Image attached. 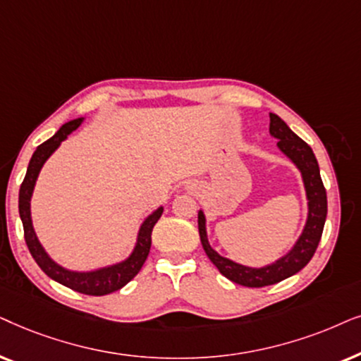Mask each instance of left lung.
I'll use <instances>...</instances> for the list:
<instances>
[{
  "label": "left lung",
  "mask_w": 361,
  "mask_h": 361,
  "mask_svg": "<svg viewBox=\"0 0 361 361\" xmlns=\"http://www.w3.org/2000/svg\"><path fill=\"white\" fill-rule=\"evenodd\" d=\"M271 125H269V133L277 138V148L289 160L294 163L297 170L300 171L302 183H304L305 198H307V219L302 229L300 236L297 238L289 251L271 264L262 267H251L231 261L229 257L221 256L218 251L211 247L208 241V233H206V216L203 209L198 211V229L201 244L206 256L209 261L218 267V271L228 277L229 281L236 282L239 286L246 287H264L272 286L284 279L294 276L304 269L314 256L317 246H319L322 231H324L325 218H326V193L322 183L320 170L317 158L312 148L297 137L294 132L287 127V123L276 114H269Z\"/></svg>",
  "instance_id": "8db88e82"
}]
</instances>
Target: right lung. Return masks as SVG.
I'll list each match as a JSON object with an SVG mask.
<instances>
[{
  "instance_id": "right-lung-1",
  "label": "right lung",
  "mask_w": 361,
  "mask_h": 361,
  "mask_svg": "<svg viewBox=\"0 0 361 361\" xmlns=\"http://www.w3.org/2000/svg\"><path fill=\"white\" fill-rule=\"evenodd\" d=\"M84 117H79L64 123L49 140L41 143V145L36 148V152L32 153L30 165H27L26 176H24L21 188H19V218L23 221L24 239H26L27 249H30L31 256L35 257L37 266H39L52 281L59 282V284L85 295H107L112 294L115 290L122 289L123 286H127L128 282L137 276L138 271H140L143 262L147 261L152 246L153 226L157 224L158 219H160V216L163 213V206L157 208L152 214H148L147 218L143 219L140 228H138L135 246H133L132 252L128 254V257H125L123 261L120 262L94 269V271H72V269H67L64 266H61V264H57L54 259L46 252V249L42 247V244L36 236L35 226H32L31 198L32 193H35L37 176H39L44 163L49 160L52 153L61 147V143L64 142L72 132L80 127Z\"/></svg>"
}]
</instances>
